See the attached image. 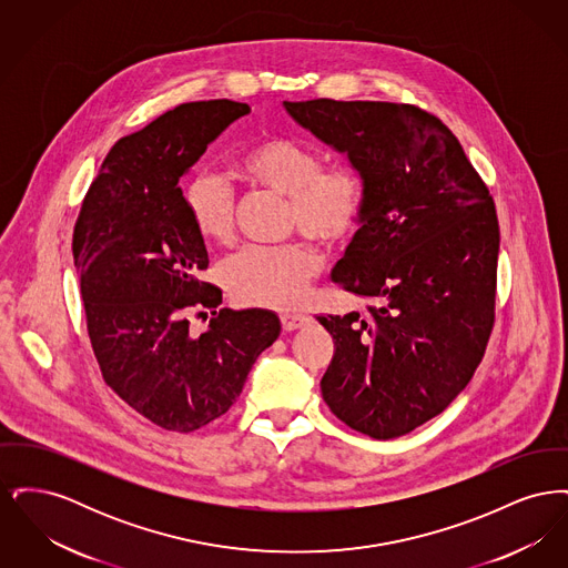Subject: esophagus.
Instances as JSON below:
<instances>
[{
  "instance_id": "esophagus-1",
  "label": "esophagus",
  "mask_w": 568,
  "mask_h": 568,
  "mask_svg": "<svg viewBox=\"0 0 568 568\" xmlns=\"http://www.w3.org/2000/svg\"><path fill=\"white\" fill-rule=\"evenodd\" d=\"M281 324L287 332H292V329H300V327L311 324V317L304 313H297V311H287V313H281Z\"/></svg>"
}]
</instances>
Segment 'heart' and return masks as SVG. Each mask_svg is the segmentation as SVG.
<instances>
[{"mask_svg": "<svg viewBox=\"0 0 568 568\" xmlns=\"http://www.w3.org/2000/svg\"><path fill=\"white\" fill-rule=\"evenodd\" d=\"M246 183L287 197V223L325 246L343 244L357 230L366 206V183L357 168H324L320 153L296 140L271 135L248 144L236 160ZM185 206L206 243L234 239V193L211 172H197L185 187ZM322 271L320 253L306 243L244 246L223 266V281L243 304L292 306Z\"/></svg>", "mask_w": 568, "mask_h": 568, "instance_id": "heart-1", "label": "heart"}]
</instances>
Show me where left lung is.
<instances>
[{"label": "left lung", "instance_id": "8db88e82", "mask_svg": "<svg viewBox=\"0 0 568 568\" xmlns=\"http://www.w3.org/2000/svg\"><path fill=\"white\" fill-rule=\"evenodd\" d=\"M283 104L366 183L362 227L332 281L373 304L317 317L334 338L325 405L357 433L403 436L452 405L484 359L500 246L494 200L458 138L426 110Z\"/></svg>", "mask_w": 568, "mask_h": 568}]
</instances>
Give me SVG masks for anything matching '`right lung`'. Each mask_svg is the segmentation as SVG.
I'll return each instance as SVG.
<instances>
[{"mask_svg": "<svg viewBox=\"0 0 568 568\" xmlns=\"http://www.w3.org/2000/svg\"><path fill=\"white\" fill-rule=\"evenodd\" d=\"M232 100L168 110L110 149L82 200L72 253L89 341L110 389L172 433H193L230 410L257 355L281 334L272 311L219 308L204 283V239L179 179L230 123ZM210 327L195 335L189 315Z\"/></svg>", "mask_w": 568, "mask_h": 568, "instance_id": "1", "label": "right lung"}]
</instances>
